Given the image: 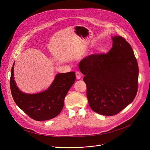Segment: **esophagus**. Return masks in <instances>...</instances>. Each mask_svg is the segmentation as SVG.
<instances>
[{"instance_id": "34e87169", "label": "esophagus", "mask_w": 150, "mask_h": 150, "mask_svg": "<svg viewBox=\"0 0 150 150\" xmlns=\"http://www.w3.org/2000/svg\"><path fill=\"white\" fill-rule=\"evenodd\" d=\"M75 75H76V77L77 79H81V73H80L79 71H76V72H75Z\"/></svg>"}]
</instances>
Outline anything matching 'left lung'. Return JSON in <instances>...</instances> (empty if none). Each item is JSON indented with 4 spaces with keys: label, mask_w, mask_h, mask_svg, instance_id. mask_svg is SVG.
Listing matches in <instances>:
<instances>
[{
    "label": "left lung",
    "mask_w": 150,
    "mask_h": 150,
    "mask_svg": "<svg viewBox=\"0 0 150 150\" xmlns=\"http://www.w3.org/2000/svg\"><path fill=\"white\" fill-rule=\"evenodd\" d=\"M112 39L113 47L108 53L90 54L79 64L90 108L104 116L124 109L138 88V65L130 44L119 35Z\"/></svg>",
    "instance_id": "1"
}]
</instances>
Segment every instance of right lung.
Wrapping results in <instances>:
<instances>
[{"instance_id":"right-lung-1","label":"right lung","mask_w":150,"mask_h":150,"mask_svg":"<svg viewBox=\"0 0 150 150\" xmlns=\"http://www.w3.org/2000/svg\"><path fill=\"white\" fill-rule=\"evenodd\" d=\"M75 78V72L59 74L47 90L38 94H27L16 87L12 67L10 78L11 94L16 105L31 119L37 121L47 120L56 117L61 112L64 99Z\"/></svg>"}]
</instances>
